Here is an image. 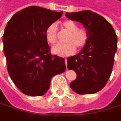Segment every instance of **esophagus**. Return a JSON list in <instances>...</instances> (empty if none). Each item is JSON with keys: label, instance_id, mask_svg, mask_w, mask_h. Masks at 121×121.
<instances>
[{"label": "esophagus", "instance_id": "obj_1", "mask_svg": "<svg viewBox=\"0 0 121 121\" xmlns=\"http://www.w3.org/2000/svg\"><path fill=\"white\" fill-rule=\"evenodd\" d=\"M65 65L67 67V65H68V59H65Z\"/></svg>", "mask_w": 121, "mask_h": 121}]
</instances>
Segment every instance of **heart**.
Listing matches in <instances>:
<instances>
[{"label":"heart","instance_id":"obj_1","mask_svg":"<svg viewBox=\"0 0 121 121\" xmlns=\"http://www.w3.org/2000/svg\"><path fill=\"white\" fill-rule=\"evenodd\" d=\"M64 30L69 33L65 39V44H57L52 48V52L60 56H68L74 53L77 49H82L87 44L88 33L86 29L79 28L78 24L72 20L65 21L62 24ZM58 29L56 24H50L45 31L46 39L50 44H54L57 40Z\"/></svg>","mask_w":121,"mask_h":121}]
</instances>
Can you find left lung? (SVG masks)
I'll return each mask as SVG.
<instances>
[{"label":"left lung","mask_w":121,"mask_h":121,"mask_svg":"<svg viewBox=\"0 0 121 121\" xmlns=\"http://www.w3.org/2000/svg\"><path fill=\"white\" fill-rule=\"evenodd\" d=\"M65 15L82 24L88 33V42L81 51L68 57V68L77 73L70 87L79 95L97 93L106 86L112 73L117 47L115 30L103 16L90 10Z\"/></svg>","instance_id":"obj_1"}]
</instances>
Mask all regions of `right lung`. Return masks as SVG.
I'll use <instances>...</instances> for the list:
<instances>
[{
    "mask_svg": "<svg viewBox=\"0 0 121 121\" xmlns=\"http://www.w3.org/2000/svg\"><path fill=\"white\" fill-rule=\"evenodd\" d=\"M62 15V12L32 6L16 13L6 26L3 42L7 70L26 95H44L52 77L66 69L63 58L50 53L45 36L48 26Z\"/></svg>",
    "mask_w": 121,
    "mask_h": 121,
    "instance_id": "right-lung-1",
    "label": "right lung"
}]
</instances>
